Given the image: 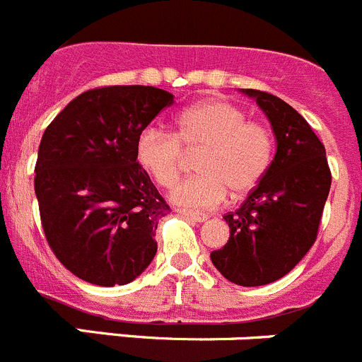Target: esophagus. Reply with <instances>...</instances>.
Listing matches in <instances>:
<instances>
[{
    "instance_id": "esophagus-1",
    "label": "esophagus",
    "mask_w": 362,
    "mask_h": 362,
    "mask_svg": "<svg viewBox=\"0 0 362 362\" xmlns=\"http://www.w3.org/2000/svg\"><path fill=\"white\" fill-rule=\"evenodd\" d=\"M177 211H179V214H181V215H185V217H187V218H190V221H194V222H203V221H206V218H208V215L203 214V211L183 210V208H179Z\"/></svg>"
}]
</instances>
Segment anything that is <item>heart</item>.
<instances>
[{
	"mask_svg": "<svg viewBox=\"0 0 362 362\" xmlns=\"http://www.w3.org/2000/svg\"><path fill=\"white\" fill-rule=\"evenodd\" d=\"M199 152L194 177L172 192L175 203L215 208L228 192L242 197L253 190L271 165L273 132L265 124L246 120L238 105L221 98L199 102L175 120V132L147 127L136 140V159L159 187L172 188L187 165V153Z\"/></svg>",
	"mask_w": 362,
	"mask_h": 362,
	"instance_id": "1",
	"label": "heart"
}]
</instances>
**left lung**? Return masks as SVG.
Instances as JSON below:
<instances>
[{"instance_id": "1", "label": "left lung", "mask_w": 362, "mask_h": 362, "mask_svg": "<svg viewBox=\"0 0 362 362\" xmlns=\"http://www.w3.org/2000/svg\"><path fill=\"white\" fill-rule=\"evenodd\" d=\"M246 93L273 125L276 156L240 208L224 215L230 238L210 257L224 278L257 287L285 276L314 246L332 174L325 145L296 109L271 93Z\"/></svg>"}]
</instances>
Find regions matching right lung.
I'll list each match as a JSON object with an SVG mask.
<instances>
[{
  "label": "right lung",
  "mask_w": 362,
  "mask_h": 362,
  "mask_svg": "<svg viewBox=\"0 0 362 362\" xmlns=\"http://www.w3.org/2000/svg\"><path fill=\"white\" fill-rule=\"evenodd\" d=\"M174 97L152 86H102L46 127L34 187L49 250L75 276L112 287L140 276L158 251L167 204L136 159V140Z\"/></svg>",
  "instance_id": "1"
}]
</instances>
